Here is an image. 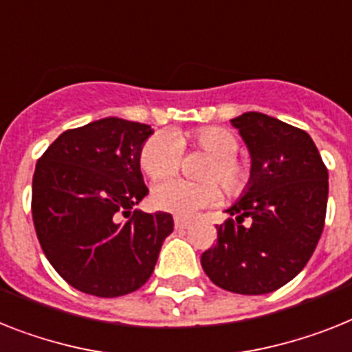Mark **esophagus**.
Wrapping results in <instances>:
<instances>
[{
	"label": "esophagus",
	"instance_id": "esophagus-1",
	"mask_svg": "<svg viewBox=\"0 0 352 352\" xmlns=\"http://www.w3.org/2000/svg\"><path fill=\"white\" fill-rule=\"evenodd\" d=\"M174 226H176V230H185V228L190 226V221L183 219V217H174Z\"/></svg>",
	"mask_w": 352,
	"mask_h": 352
}]
</instances>
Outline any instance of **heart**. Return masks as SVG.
<instances>
[{"label": "heart", "instance_id": "b5f03b06", "mask_svg": "<svg viewBox=\"0 0 352 352\" xmlns=\"http://www.w3.org/2000/svg\"><path fill=\"white\" fill-rule=\"evenodd\" d=\"M237 147V136L219 126L197 127L176 136L169 133L149 136L142 145L138 162L140 169L151 179L164 178L175 172L183 150L199 148L211 156L202 173L208 178L207 182L165 179L156 183L153 190L155 207L174 216H192L221 199L220 182L228 196H241L252 183V167L248 160L235 155ZM217 181L220 182L217 184Z\"/></svg>", "mask_w": 352, "mask_h": 352}]
</instances>
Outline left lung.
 <instances>
[{"label":"left lung","mask_w":352,"mask_h":352,"mask_svg":"<svg viewBox=\"0 0 352 352\" xmlns=\"http://www.w3.org/2000/svg\"><path fill=\"white\" fill-rule=\"evenodd\" d=\"M252 156V183L201 255L212 283L241 295L272 293L311 259L326 223L327 167L306 131L263 113L232 118ZM250 219L245 227L242 221Z\"/></svg>","instance_id":"8db88e82"}]
</instances>
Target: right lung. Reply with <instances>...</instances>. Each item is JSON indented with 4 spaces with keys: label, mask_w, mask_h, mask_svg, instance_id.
<instances>
[{
    "label": "right lung",
    "mask_w": 352,
    "mask_h": 352,
    "mask_svg": "<svg viewBox=\"0 0 352 352\" xmlns=\"http://www.w3.org/2000/svg\"><path fill=\"white\" fill-rule=\"evenodd\" d=\"M151 135L147 124L102 118L65 131L37 160V239L55 272L78 292L106 298L136 292L173 232L167 212H131L149 192L138 156Z\"/></svg>",
    "instance_id": "right-lung-1"
}]
</instances>
